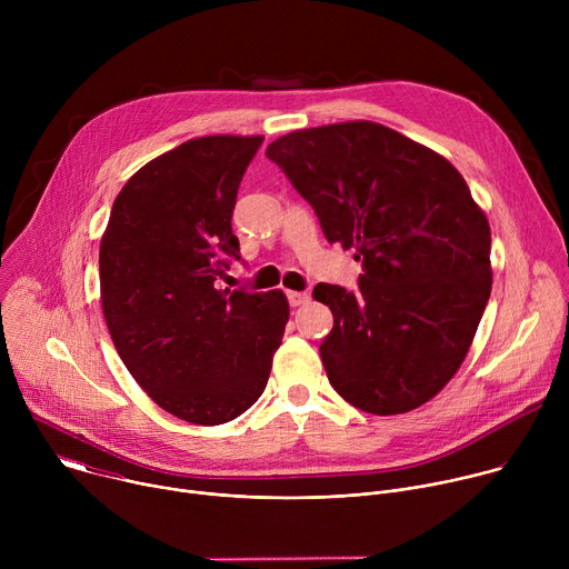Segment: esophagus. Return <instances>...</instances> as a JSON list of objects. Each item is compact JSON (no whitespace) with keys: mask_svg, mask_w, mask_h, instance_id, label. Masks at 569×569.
Instances as JSON below:
<instances>
[{"mask_svg":"<svg viewBox=\"0 0 569 569\" xmlns=\"http://www.w3.org/2000/svg\"><path fill=\"white\" fill-rule=\"evenodd\" d=\"M286 295H288V301H290V306H292V308H297V306H301V303H306V301L310 299V295H308V292H295V290H288Z\"/></svg>","mask_w":569,"mask_h":569,"instance_id":"esophagus-1","label":"esophagus"}]
</instances>
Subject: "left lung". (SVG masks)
I'll list each match as a JSON object with an SVG mask.
<instances>
[{"label":"left lung","mask_w":569,"mask_h":569,"mask_svg":"<svg viewBox=\"0 0 569 569\" xmlns=\"http://www.w3.org/2000/svg\"><path fill=\"white\" fill-rule=\"evenodd\" d=\"M266 154L365 268L356 292L312 290L333 312L319 347L331 385L369 415L421 408L461 367L491 297V227L466 180L373 121L295 130Z\"/></svg>","instance_id":"1"}]
</instances>
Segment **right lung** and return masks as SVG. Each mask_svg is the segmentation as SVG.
I'll return each instance as SVG.
<instances>
[{
  "mask_svg": "<svg viewBox=\"0 0 569 569\" xmlns=\"http://www.w3.org/2000/svg\"><path fill=\"white\" fill-rule=\"evenodd\" d=\"M263 137L211 134L141 167L101 238V303L139 387L169 415L218 426L263 393L290 317L281 290H220L236 193Z\"/></svg>",
  "mask_w": 569,
  "mask_h": 569,
  "instance_id": "obj_1",
  "label": "right lung"
}]
</instances>
